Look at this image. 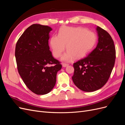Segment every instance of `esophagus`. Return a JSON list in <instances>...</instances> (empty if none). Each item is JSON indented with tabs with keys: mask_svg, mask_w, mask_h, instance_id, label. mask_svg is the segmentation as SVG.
<instances>
[{
	"mask_svg": "<svg viewBox=\"0 0 125 125\" xmlns=\"http://www.w3.org/2000/svg\"><path fill=\"white\" fill-rule=\"evenodd\" d=\"M62 67H66L67 66H68V64L66 63H62Z\"/></svg>",
	"mask_w": 125,
	"mask_h": 125,
	"instance_id": "34e87169",
	"label": "esophagus"
}]
</instances>
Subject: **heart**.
Here are the masks:
<instances>
[{"label": "heart", "instance_id": "heart-1", "mask_svg": "<svg viewBox=\"0 0 125 125\" xmlns=\"http://www.w3.org/2000/svg\"><path fill=\"white\" fill-rule=\"evenodd\" d=\"M96 42V36L93 32L82 28L63 27L58 36L52 35L50 45L52 54L59 57L66 48L68 50L62 57V60L70 62L75 57L81 58L92 50Z\"/></svg>", "mask_w": 125, "mask_h": 125}]
</instances>
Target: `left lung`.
Instances as JSON below:
<instances>
[{"label":"left lung","mask_w":125,"mask_h":125,"mask_svg":"<svg viewBox=\"0 0 125 125\" xmlns=\"http://www.w3.org/2000/svg\"><path fill=\"white\" fill-rule=\"evenodd\" d=\"M98 43L96 48L86 57L73 63L74 84L85 92L101 89L107 82L114 66L115 47L109 34L96 27Z\"/></svg>","instance_id":"8db88e82"}]
</instances>
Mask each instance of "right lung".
<instances>
[{
	"mask_svg": "<svg viewBox=\"0 0 125 125\" xmlns=\"http://www.w3.org/2000/svg\"><path fill=\"white\" fill-rule=\"evenodd\" d=\"M52 30L48 26L33 24L26 29L16 46L19 73L26 86L37 95L51 91L57 73L62 67L50 50L49 33Z\"/></svg>",
	"mask_w": 125,
	"mask_h": 125,
	"instance_id": "right-lung-1",
	"label": "right lung"
}]
</instances>
